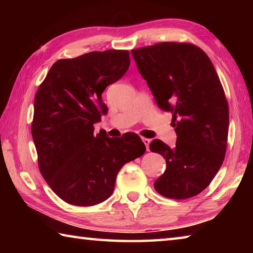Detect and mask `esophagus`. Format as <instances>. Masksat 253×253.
I'll list each match as a JSON object with an SVG mask.
<instances>
[{
    "label": "esophagus",
    "mask_w": 253,
    "mask_h": 253,
    "mask_svg": "<svg viewBox=\"0 0 253 253\" xmlns=\"http://www.w3.org/2000/svg\"><path fill=\"white\" fill-rule=\"evenodd\" d=\"M143 143L145 144V146H146V149L147 151H149V144H151V139L149 138H146V137H143Z\"/></svg>",
    "instance_id": "34e87169"
}]
</instances>
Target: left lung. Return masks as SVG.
Returning <instances> with one entry per match:
<instances>
[{
    "label": "left lung",
    "instance_id": "8db88e82",
    "mask_svg": "<svg viewBox=\"0 0 253 253\" xmlns=\"http://www.w3.org/2000/svg\"><path fill=\"white\" fill-rule=\"evenodd\" d=\"M139 74L157 105L173 115L174 147L154 139L152 152L166 170L154 183L161 195L185 200L205 190L224 161L229 105L213 63L198 45L162 42L131 50Z\"/></svg>",
    "mask_w": 253,
    "mask_h": 253
}]
</instances>
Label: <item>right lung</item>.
Instances as JSON below:
<instances>
[{
    "instance_id": "1",
    "label": "right lung",
    "mask_w": 253,
    "mask_h": 253,
    "mask_svg": "<svg viewBox=\"0 0 253 253\" xmlns=\"http://www.w3.org/2000/svg\"><path fill=\"white\" fill-rule=\"evenodd\" d=\"M127 50L92 51L60 59L34 98L32 138L40 173L60 199L91 207L113 194L117 174L146 151L138 135H95L93 124L107 113L101 93L129 68Z\"/></svg>"
}]
</instances>
